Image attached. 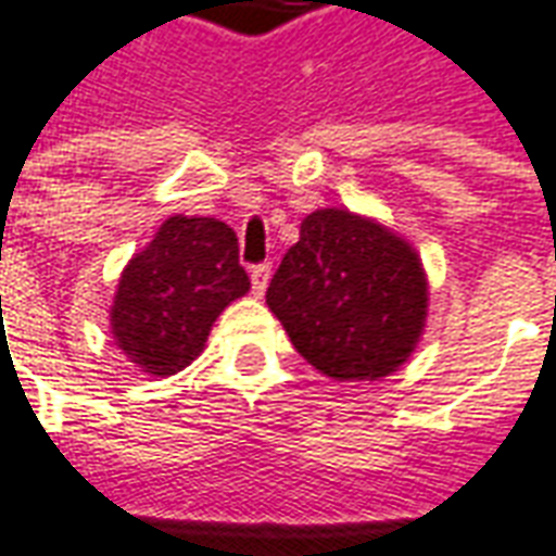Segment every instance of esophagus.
<instances>
[{"label": "esophagus", "mask_w": 556, "mask_h": 556, "mask_svg": "<svg viewBox=\"0 0 556 556\" xmlns=\"http://www.w3.org/2000/svg\"><path fill=\"white\" fill-rule=\"evenodd\" d=\"M250 282H253L255 298H262L267 291V282H270V265H255L250 270Z\"/></svg>", "instance_id": "esophagus-1"}]
</instances>
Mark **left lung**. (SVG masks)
<instances>
[{"instance_id":"1","label":"left lung","mask_w":556,"mask_h":556,"mask_svg":"<svg viewBox=\"0 0 556 556\" xmlns=\"http://www.w3.org/2000/svg\"><path fill=\"white\" fill-rule=\"evenodd\" d=\"M291 345L333 381H381L417 351L429 277L408 238L349 207H318L270 279Z\"/></svg>"}]
</instances>
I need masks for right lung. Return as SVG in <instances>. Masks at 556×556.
I'll return each instance as SVG.
<instances>
[{"instance_id": "add662e5", "label": "right lung", "mask_w": 556, "mask_h": 556, "mask_svg": "<svg viewBox=\"0 0 556 556\" xmlns=\"http://www.w3.org/2000/svg\"><path fill=\"white\" fill-rule=\"evenodd\" d=\"M247 291L238 235L223 219L175 214L122 270L110 333L139 372L166 378L205 351L219 313Z\"/></svg>"}]
</instances>
